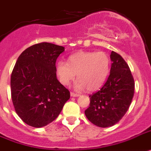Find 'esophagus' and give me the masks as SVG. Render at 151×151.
I'll return each mask as SVG.
<instances>
[{"label":"esophagus","instance_id":"obj_1","mask_svg":"<svg viewBox=\"0 0 151 151\" xmlns=\"http://www.w3.org/2000/svg\"><path fill=\"white\" fill-rule=\"evenodd\" d=\"M70 96L71 97H79L80 94L79 93H73V92H70Z\"/></svg>","mask_w":151,"mask_h":151}]
</instances>
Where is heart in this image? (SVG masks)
I'll list each match as a JSON object with an SVG mask.
<instances>
[{
    "label": "heart",
    "instance_id": "obj_1",
    "mask_svg": "<svg viewBox=\"0 0 151 151\" xmlns=\"http://www.w3.org/2000/svg\"><path fill=\"white\" fill-rule=\"evenodd\" d=\"M111 60L104 52H78L70 56L68 63H57L56 71L60 82L68 85L77 74L74 84L77 91L87 88L88 91L99 89L104 83L110 72Z\"/></svg>",
    "mask_w": 151,
    "mask_h": 151
}]
</instances>
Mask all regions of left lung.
Instances as JSON below:
<instances>
[{"mask_svg": "<svg viewBox=\"0 0 151 151\" xmlns=\"http://www.w3.org/2000/svg\"><path fill=\"white\" fill-rule=\"evenodd\" d=\"M111 73L106 83L90 95L87 118L100 127H108L121 121L129 109L134 93V80L124 58L111 52Z\"/></svg>", "mask_w": 151, "mask_h": 151, "instance_id": "1", "label": "left lung"}]
</instances>
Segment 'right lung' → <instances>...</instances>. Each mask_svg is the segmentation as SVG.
Wrapping results in <instances>:
<instances>
[{
	"instance_id": "right-lung-1",
	"label": "right lung",
	"mask_w": 151,
	"mask_h": 151,
	"mask_svg": "<svg viewBox=\"0 0 151 151\" xmlns=\"http://www.w3.org/2000/svg\"><path fill=\"white\" fill-rule=\"evenodd\" d=\"M64 51V47L43 42L27 48L17 58L11 77V98L17 115L29 126L49 124L70 99L56 74V60Z\"/></svg>"
}]
</instances>
